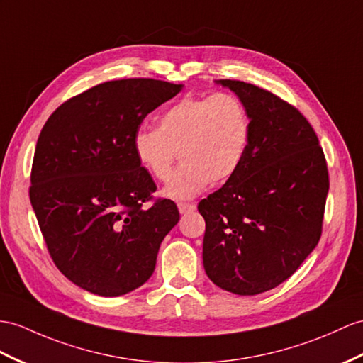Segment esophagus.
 Segmentation results:
<instances>
[{
	"instance_id": "1",
	"label": "esophagus",
	"mask_w": 363,
	"mask_h": 363,
	"mask_svg": "<svg viewBox=\"0 0 363 363\" xmlns=\"http://www.w3.org/2000/svg\"><path fill=\"white\" fill-rule=\"evenodd\" d=\"M196 203H179L180 214H188L191 211H196Z\"/></svg>"
}]
</instances>
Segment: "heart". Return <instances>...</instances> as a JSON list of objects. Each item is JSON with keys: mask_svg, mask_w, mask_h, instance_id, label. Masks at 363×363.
I'll use <instances>...</instances> for the list:
<instances>
[{"mask_svg": "<svg viewBox=\"0 0 363 363\" xmlns=\"http://www.w3.org/2000/svg\"><path fill=\"white\" fill-rule=\"evenodd\" d=\"M251 141V118L234 94L188 95L167 108L158 126L135 132L132 147L140 166L158 182H167L180 152L183 164L163 194L189 200L211 180L223 183L242 166Z\"/></svg>", "mask_w": 363, "mask_h": 363, "instance_id": "heart-1", "label": "heart"}]
</instances>
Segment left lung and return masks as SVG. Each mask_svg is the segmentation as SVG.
<instances>
[{"label":"left lung","mask_w":363,"mask_h":363,"mask_svg":"<svg viewBox=\"0 0 363 363\" xmlns=\"http://www.w3.org/2000/svg\"><path fill=\"white\" fill-rule=\"evenodd\" d=\"M216 83L246 106L251 141L238 171L199 203L206 222L203 267L222 289L255 296L293 276L319 243L328 167L294 106L250 83Z\"/></svg>","instance_id":"obj_1"}]
</instances>
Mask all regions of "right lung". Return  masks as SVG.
Masks as SVG:
<instances>
[{
	"mask_svg": "<svg viewBox=\"0 0 363 363\" xmlns=\"http://www.w3.org/2000/svg\"><path fill=\"white\" fill-rule=\"evenodd\" d=\"M152 78L106 82L65 101L35 147L30 203L57 268L103 297L128 294L152 276L180 214L158 199L132 140L149 112L182 91Z\"/></svg>",
	"mask_w": 363,
	"mask_h": 363,
	"instance_id": "right-lung-1",
	"label": "right lung"
}]
</instances>
